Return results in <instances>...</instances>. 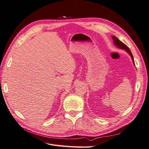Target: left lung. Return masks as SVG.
<instances>
[{"label":"left lung","mask_w":149,"mask_h":149,"mask_svg":"<svg viewBox=\"0 0 149 149\" xmlns=\"http://www.w3.org/2000/svg\"><path fill=\"white\" fill-rule=\"evenodd\" d=\"M112 40H113V42H114V45L116 46V47H118L120 49H124V50H125L126 52H127L129 54V55L130 56V57H131L133 63H134V65H135L134 64V57H133V55H132L131 52H130V49L127 46H126L124 43H123L121 41H120V40L118 38H116V37H114V36H112Z\"/></svg>","instance_id":"obj_1"}]
</instances>
